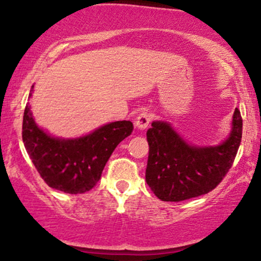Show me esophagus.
Segmentation results:
<instances>
[{"label": "esophagus", "mask_w": 261, "mask_h": 261, "mask_svg": "<svg viewBox=\"0 0 261 261\" xmlns=\"http://www.w3.org/2000/svg\"><path fill=\"white\" fill-rule=\"evenodd\" d=\"M152 115L147 112H142L135 120V127L139 128V130H145L147 128L149 121H151Z\"/></svg>", "instance_id": "obj_1"}]
</instances>
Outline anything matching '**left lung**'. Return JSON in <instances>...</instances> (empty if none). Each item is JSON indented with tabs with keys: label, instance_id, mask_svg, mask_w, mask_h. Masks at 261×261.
Instances as JSON below:
<instances>
[{
	"label": "left lung",
	"instance_id": "obj_1",
	"mask_svg": "<svg viewBox=\"0 0 261 261\" xmlns=\"http://www.w3.org/2000/svg\"><path fill=\"white\" fill-rule=\"evenodd\" d=\"M242 116L234 109L228 136L217 145H194L169 121L155 120L147 130L149 155L146 181L162 201H182L203 195L227 174L242 139Z\"/></svg>",
	"mask_w": 261,
	"mask_h": 261
}]
</instances>
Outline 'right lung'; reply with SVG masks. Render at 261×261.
<instances>
[{"label": "right lung", "instance_id": "1", "mask_svg": "<svg viewBox=\"0 0 261 261\" xmlns=\"http://www.w3.org/2000/svg\"><path fill=\"white\" fill-rule=\"evenodd\" d=\"M133 130L131 121H114L83 136L65 139L39 126L29 103L23 116V142L33 164L50 188L67 194L91 190L114 149Z\"/></svg>", "mask_w": 261, "mask_h": 261}]
</instances>
